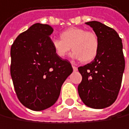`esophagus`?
<instances>
[{"instance_id":"1","label":"esophagus","mask_w":129,"mask_h":129,"mask_svg":"<svg viewBox=\"0 0 129 129\" xmlns=\"http://www.w3.org/2000/svg\"><path fill=\"white\" fill-rule=\"evenodd\" d=\"M72 68H73V70H74V71H77V68L76 66L72 65Z\"/></svg>"}]
</instances>
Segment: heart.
<instances>
[{
	"mask_svg": "<svg viewBox=\"0 0 129 129\" xmlns=\"http://www.w3.org/2000/svg\"><path fill=\"white\" fill-rule=\"evenodd\" d=\"M61 39H53L52 46L55 55L64 58L71 49L73 58L82 60L84 62L92 61L99 49V40L92 31H86L81 28L72 27L62 31Z\"/></svg>",
	"mask_w": 129,
	"mask_h": 129,
	"instance_id": "1",
	"label": "heart"
}]
</instances>
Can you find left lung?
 <instances>
[{
	"mask_svg": "<svg viewBox=\"0 0 129 129\" xmlns=\"http://www.w3.org/2000/svg\"><path fill=\"white\" fill-rule=\"evenodd\" d=\"M86 24L97 35L99 49L91 63L78 68L83 77L78 93L89 107L103 109L114 103L121 87L125 70L122 39L114 29L101 22Z\"/></svg>",
	"mask_w": 129,
	"mask_h": 129,
	"instance_id": "1",
	"label": "left lung"
}]
</instances>
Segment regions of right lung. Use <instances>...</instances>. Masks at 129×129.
Masks as SVG:
<instances>
[{"mask_svg":"<svg viewBox=\"0 0 129 129\" xmlns=\"http://www.w3.org/2000/svg\"><path fill=\"white\" fill-rule=\"evenodd\" d=\"M52 32L49 25L34 24L11 46L10 74L16 93L25 107L35 111L56 102L62 84L73 72L70 61L55 55L49 37Z\"/></svg>","mask_w":129,"mask_h":129,"instance_id":"add662e5","label":"right lung"}]
</instances>
